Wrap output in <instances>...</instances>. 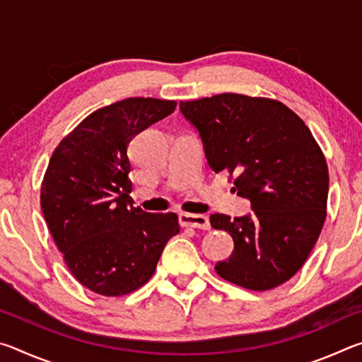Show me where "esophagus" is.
Masks as SVG:
<instances>
[{
    "label": "esophagus",
    "instance_id": "1",
    "mask_svg": "<svg viewBox=\"0 0 362 362\" xmlns=\"http://www.w3.org/2000/svg\"><path fill=\"white\" fill-rule=\"evenodd\" d=\"M179 222L182 226H192V228H201V230H209V218L201 214H179Z\"/></svg>",
    "mask_w": 362,
    "mask_h": 362
}]
</instances>
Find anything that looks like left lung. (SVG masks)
I'll return each mask as SVG.
<instances>
[{
	"label": "left lung",
	"mask_w": 362,
	"mask_h": 362,
	"mask_svg": "<svg viewBox=\"0 0 362 362\" xmlns=\"http://www.w3.org/2000/svg\"><path fill=\"white\" fill-rule=\"evenodd\" d=\"M199 131L214 173H228L250 216L212 214L211 225L230 233L235 250L218 262L220 278L249 291L289 281L313 250L327 216L329 169L302 118L267 97L217 94L180 102Z\"/></svg>",
	"instance_id": "left-lung-1"
}]
</instances>
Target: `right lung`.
I'll use <instances>...</instances> for the list:
<instances>
[{"label":"right lung","instance_id":"right-lung-1","mask_svg":"<svg viewBox=\"0 0 362 362\" xmlns=\"http://www.w3.org/2000/svg\"><path fill=\"white\" fill-rule=\"evenodd\" d=\"M175 100L131 97L95 110L65 136L41 182V209L66 268L99 296H127L155 273L174 212L132 206L127 145L175 110Z\"/></svg>","mask_w":362,"mask_h":362}]
</instances>
